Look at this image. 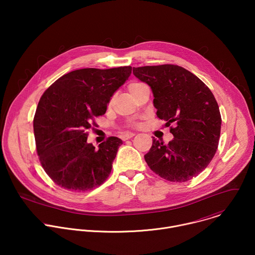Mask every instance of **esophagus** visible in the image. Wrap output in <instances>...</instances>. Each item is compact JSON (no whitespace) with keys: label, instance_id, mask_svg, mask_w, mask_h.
I'll use <instances>...</instances> for the list:
<instances>
[{"label":"esophagus","instance_id":"1","mask_svg":"<svg viewBox=\"0 0 255 255\" xmlns=\"http://www.w3.org/2000/svg\"><path fill=\"white\" fill-rule=\"evenodd\" d=\"M135 135H136L135 133L129 132V133H126V134H124V135L122 136V139H123V140H128V139L132 138V137H133V136H135Z\"/></svg>","mask_w":255,"mask_h":255}]
</instances>
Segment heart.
<instances>
[{"label":"heart","instance_id":"1","mask_svg":"<svg viewBox=\"0 0 255 255\" xmlns=\"http://www.w3.org/2000/svg\"><path fill=\"white\" fill-rule=\"evenodd\" d=\"M140 85H141V84H139V83H133V84H131V85L128 87V90H129L130 94H132L133 91H134L136 88H138Z\"/></svg>","mask_w":255,"mask_h":255}]
</instances>
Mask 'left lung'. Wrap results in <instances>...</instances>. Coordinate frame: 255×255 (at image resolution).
<instances>
[{"label": "left lung", "mask_w": 255, "mask_h": 255, "mask_svg": "<svg viewBox=\"0 0 255 255\" xmlns=\"http://www.w3.org/2000/svg\"><path fill=\"white\" fill-rule=\"evenodd\" d=\"M147 84L159 119L166 121L173 139H152L144 155L152 171L170 181H187L203 171L214 157L221 131L219 106L210 89L191 71L174 64L133 67Z\"/></svg>", "instance_id": "8db88e82"}]
</instances>
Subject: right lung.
I'll return each instance as SVG.
<instances>
[{"label":"right lung","mask_w":255,"mask_h":255,"mask_svg":"<svg viewBox=\"0 0 255 255\" xmlns=\"http://www.w3.org/2000/svg\"><path fill=\"white\" fill-rule=\"evenodd\" d=\"M131 66L82 68L62 76L42 95L33 121L36 149L48 176L75 192L92 190L108 178L123 141L109 137L96 148L88 143L95 117L106 113Z\"/></svg>","instance_id":"add662e5"}]
</instances>
